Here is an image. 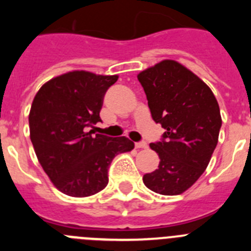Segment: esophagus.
<instances>
[{
  "label": "esophagus",
  "instance_id": "esophagus-1",
  "mask_svg": "<svg viewBox=\"0 0 251 251\" xmlns=\"http://www.w3.org/2000/svg\"><path fill=\"white\" fill-rule=\"evenodd\" d=\"M134 147H136L137 150H139V148H147V143H146V142H138V143L134 145Z\"/></svg>",
  "mask_w": 251,
  "mask_h": 251
}]
</instances>
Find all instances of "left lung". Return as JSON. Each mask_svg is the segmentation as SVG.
Returning <instances> with one entry per match:
<instances>
[{"label": "left lung", "instance_id": "1", "mask_svg": "<svg viewBox=\"0 0 251 251\" xmlns=\"http://www.w3.org/2000/svg\"><path fill=\"white\" fill-rule=\"evenodd\" d=\"M147 95L153 121L166 132L151 143L158 154L156 171L143 183L159 195H181L205 172L219 141L221 115L212 90L175 60H162L137 75Z\"/></svg>", "mask_w": 251, "mask_h": 251}]
</instances>
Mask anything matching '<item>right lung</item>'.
Masks as SVG:
<instances>
[{"label": "right lung", "mask_w": 251, "mask_h": 251, "mask_svg": "<svg viewBox=\"0 0 251 251\" xmlns=\"http://www.w3.org/2000/svg\"><path fill=\"white\" fill-rule=\"evenodd\" d=\"M117 80L118 75L73 70L46 81L31 104L28 126L36 157L52 185L68 196L101 191L113 158L134 148L127 137L86 132L101 122L104 94Z\"/></svg>", "instance_id": "1"}]
</instances>
